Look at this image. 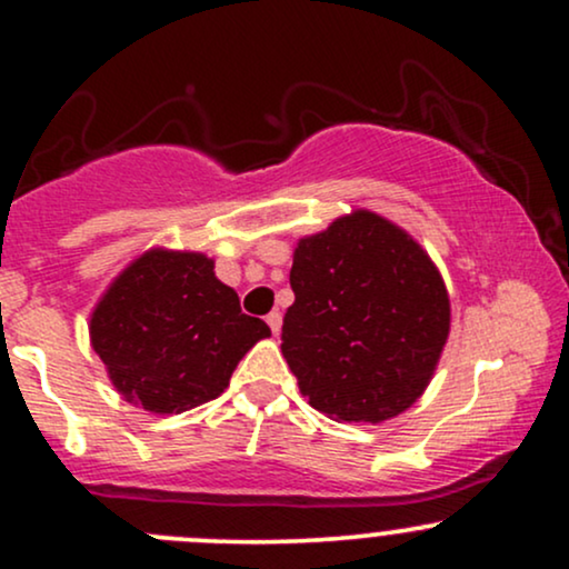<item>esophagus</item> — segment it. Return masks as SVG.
<instances>
[{"label":"esophagus","instance_id":"1","mask_svg":"<svg viewBox=\"0 0 569 569\" xmlns=\"http://www.w3.org/2000/svg\"><path fill=\"white\" fill-rule=\"evenodd\" d=\"M267 326H270V331L272 335H280V326H283V316H280V312L276 310V312H270V316H267Z\"/></svg>","mask_w":569,"mask_h":569}]
</instances>
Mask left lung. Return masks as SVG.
Listing matches in <instances>:
<instances>
[{
	"mask_svg": "<svg viewBox=\"0 0 569 569\" xmlns=\"http://www.w3.org/2000/svg\"><path fill=\"white\" fill-rule=\"evenodd\" d=\"M280 350L312 409L337 422L398 417L433 380L449 293L428 251L356 208L293 248Z\"/></svg>",
	"mask_w": 569,
	"mask_h": 569,
	"instance_id": "obj_1",
	"label": "left lung"
}]
</instances>
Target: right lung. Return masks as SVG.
Here are the masks:
<instances>
[{"label": "right lung", "mask_w": 569, "mask_h": 569, "mask_svg": "<svg viewBox=\"0 0 569 569\" xmlns=\"http://www.w3.org/2000/svg\"><path fill=\"white\" fill-rule=\"evenodd\" d=\"M90 345L109 382L149 415H181L224 393L240 358L270 326L240 310L213 259L149 248L101 293Z\"/></svg>", "instance_id": "add662e5"}]
</instances>
